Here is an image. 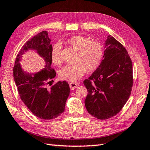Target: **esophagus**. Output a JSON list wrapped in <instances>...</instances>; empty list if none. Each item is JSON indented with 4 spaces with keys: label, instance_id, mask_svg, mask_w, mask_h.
Listing matches in <instances>:
<instances>
[{
    "label": "esophagus",
    "instance_id": "1",
    "mask_svg": "<svg viewBox=\"0 0 150 150\" xmlns=\"http://www.w3.org/2000/svg\"><path fill=\"white\" fill-rule=\"evenodd\" d=\"M69 87H70V89L71 90H74L76 88V87L79 86V83H75V82H70L69 83Z\"/></svg>",
    "mask_w": 150,
    "mask_h": 150
}]
</instances>
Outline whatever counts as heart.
Listing matches in <instances>:
<instances>
[{
  "instance_id": "heart-1",
  "label": "heart",
  "mask_w": 150,
  "mask_h": 150,
  "mask_svg": "<svg viewBox=\"0 0 150 150\" xmlns=\"http://www.w3.org/2000/svg\"><path fill=\"white\" fill-rule=\"evenodd\" d=\"M69 47L78 50L75 64L65 65L59 71L61 79L68 81H77L86 73V69L94 71L98 68L102 61L103 48L98 41L83 36H72L66 41ZM61 45L55 43L51 50V61L54 64L59 66L62 62Z\"/></svg>"
}]
</instances>
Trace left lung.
<instances>
[{
    "instance_id": "8db88e82",
    "label": "left lung",
    "mask_w": 150,
    "mask_h": 150,
    "mask_svg": "<svg viewBox=\"0 0 150 150\" xmlns=\"http://www.w3.org/2000/svg\"><path fill=\"white\" fill-rule=\"evenodd\" d=\"M105 49L98 68L83 81L88 90L86 109L102 120L120 112L129 98L133 86L132 62L125 48L109 35Z\"/></svg>"
}]
</instances>
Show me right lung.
Returning a JSON list of instances; mask_svg holds the SVG:
<instances>
[{
	"mask_svg": "<svg viewBox=\"0 0 150 150\" xmlns=\"http://www.w3.org/2000/svg\"><path fill=\"white\" fill-rule=\"evenodd\" d=\"M50 41L47 31L31 38L20 49L13 68V77L21 100L31 112L45 120L54 119L64 112L70 91L66 81H59L48 88L56 75L51 67ZM30 50H35L45 62V68L35 74L25 72L19 63L22 55Z\"/></svg>",
	"mask_w": 150,
	"mask_h": 150,
	"instance_id": "add662e5",
	"label": "right lung"
}]
</instances>
